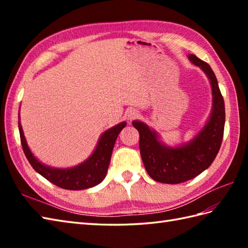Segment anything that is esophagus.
<instances>
[{
	"mask_svg": "<svg viewBox=\"0 0 248 248\" xmlns=\"http://www.w3.org/2000/svg\"><path fill=\"white\" fill-rule=\"evenodd\" d=\"M139 115L140 114H139V112L136 109H129L128 112H127V118L129 120H133L135 118H138Z\"/></svg>",
	"mask_w": 248,
	"mask_h": 248,
	"instance_id": "obj_1",
	"label": "esophagus"
}]
</instances>
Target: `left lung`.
I'll return each mask as SVG.
<instances>
[{
	"instance_id": "obj_1",
	"label": "left lung",
	"mask_w": 248,
	"mask_h": 248,
	"mask_svg": "<svg viewBox=\"0 0 248 248\" xmlns=\"http://www.w3.org/2000/svg\"><path fill=\"white\" fill-rule=\"evenodd\" d=\"M188 60L202 68L212 87V112L202 130L186 144L170 147L161 143L159 135L146 124L134 120L140 133V151L144 166L154 180L177 184L198 176L212 164L222 145L225 125V103L218 83L209 64L189 54Z\"/></svg>"
}]
</instances>
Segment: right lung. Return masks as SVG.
Segmentation results:
<instances>
[{
  "instance_id": "1",
  "label": "right lung",
  "mask_w": 248,
  "mask_h": 248,
  "mask_svg": "<svg viewBox=\"0 0 248 248\" xmlns=\"http://www.w3.org/2000/svg\"><path fill=\"white\" fill-rule=\"evenodd\" d=\"M18 124L21 145H22L24 155L34 170L59 187L78 191V189L93 187L102 182L107 176L116 139L127 124L120 123L105 131L100 138L93 155L85 162L71 168H53L46 166L37 160L26 144L20 121Z\"/></svg>"
}]
</instances>
